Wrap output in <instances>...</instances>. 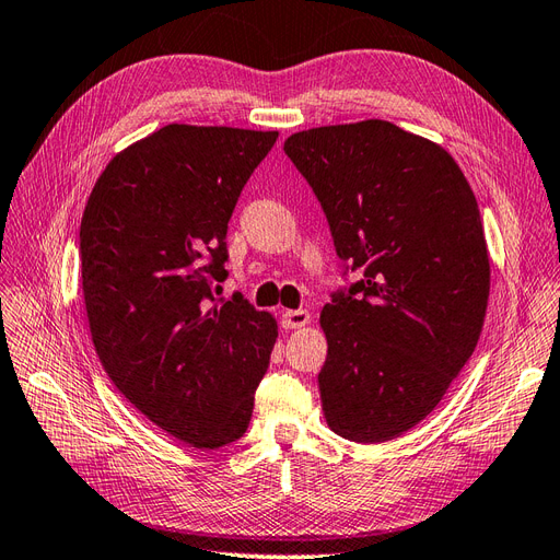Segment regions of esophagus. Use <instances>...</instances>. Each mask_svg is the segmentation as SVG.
Segmentation results:
<instances>
[{
	"instance_id": "obj_1",
	"label": "esophagus",
	"mask_w": 560,
	"mask_h": 560,
	"mask_svg": "<svg viewBox=\"0 0 560 560\" xmlns=\"http://www.w3.org/2000/svg\"><path fill=\"white\" fill-rule=\"evenodd\" d=\"M310 322H312V314L307 310H285L281 314V324H283V328H289V330L305 328Z\"/></svg>"
}]
</instances>
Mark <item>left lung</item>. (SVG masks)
I'll return each mask as SVG.
<instances>
[{
  "mask_svg": "<svg viewBox=\"0 0 560 560\" xmlns=\"http://www.w3.org/2000/svg\"><path fill=\"white\" fill-rule=\"evenodd\" d=\"M285 154L363 279L332 295L318 392L328 427L385 443L434 410L474 354L490 258L474 191L439 142L382 119L293 133Z\"/></svg>",
  "mask_w": 560,
  "mask_h": 560,
  "instance_id": "left-lung-1",
  "label": "left lung"
}]
</instances>
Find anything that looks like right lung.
<instances>
[{"instance_id": "right-lung-1", "label": "right lung", "mask_w": 560, "mask_h": 560, "mask_svg": "<svg viewBox=\"0 0 560 560\" xmlns=\"http://www.w3.org/2000/svg\"><path fill=\"white\" fill-rule=\"evenodd\" d=\"M279 131L168 124L109 159L79 228L91 340L107 377L195 451L244 436L279 326L213 298L228 222Z\"/></svg>"}]
</instances>
